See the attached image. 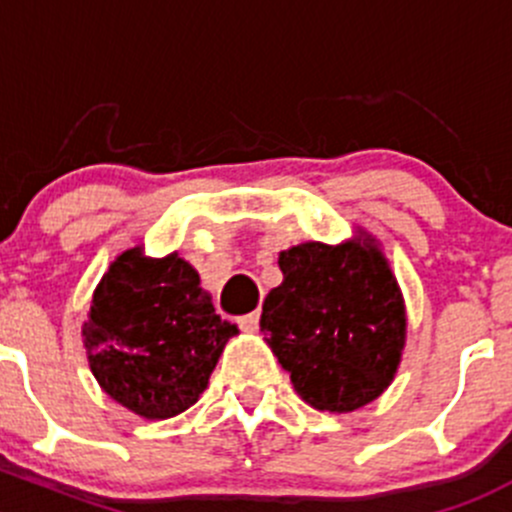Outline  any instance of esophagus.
Returning <instances> with one entry per match:
<instances>
[{
	"instance_id": "obj_1",
	"label": "esophagus",
	"mask_w": 512,
	"mask_h": 512,
	"mask_svg": "<svg viewBox=\"0 0 512 512\" xmlns=\"http://www.w3.org/2000/svg\"><path fill=\"white\" fill-rule=\"evenodd\" d=\"M258 320H261V313H249V315H241L239 318V328H244V330H251V333H254V330H258Z\"/></svg>"
}]
</instances>
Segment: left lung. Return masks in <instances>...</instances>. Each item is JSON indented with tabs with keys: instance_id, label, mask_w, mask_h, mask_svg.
Returning <instances> with one entry per match:
<instances>
[{
	"instance_id": "8db88e82",
	"label": "left lung",
	"mask_w": 512,
	"mask_h": 512,
	"mask_svg": "<svg viewBox=\"0 0 512 512\" xmlns=\"http://www.w3.org/2000/svg\"><path fill=\"white\" fill-rule=\"evenodd\" d=\"M283 283L263 300L261 333L315 409L352 412L377 399L402 357L407 318L397 278L367 241L293 246Z\"/></svg>"
}]
</instances>
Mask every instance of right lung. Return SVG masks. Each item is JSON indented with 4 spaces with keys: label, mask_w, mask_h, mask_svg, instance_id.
I'll return each instance as SVG.
<instances>
[{
    "label": "right lung",
    "mask_w": 512,
    "mask_h": 512,
    "mask_svg": "<svg viewBox=\"0 0 512 512\" xmlns=\"http://www.w3.org/2000/svg\"><path fill=\"white\" fill-rule=\"evenodd\" d=\"M236 325L214 313L184 258L130 249L108 268L83 325L91 370L105 394L145 419H170L207 389Z\"/></svg>",
    "instance_id": "1"
}]
</instances>
